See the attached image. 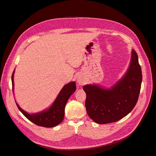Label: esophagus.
Wrapping results in <instances>:
<instances>
[{
	"label": "esophagus",
	"instance_id": "34e87169",
	"mask_svg": "<svg viewBox=\"0 0 156 156\" xmlns=\"http://www.w3.org/2000/svg\"><path fill=\"white\" fill-rule=\"evenodd\" d=\"M77 83L79 84H83L84 83V80L80 77H77Z\"/></svg>",
	"mask_w": 156,
	"mask_h": 156
}]
</instances>
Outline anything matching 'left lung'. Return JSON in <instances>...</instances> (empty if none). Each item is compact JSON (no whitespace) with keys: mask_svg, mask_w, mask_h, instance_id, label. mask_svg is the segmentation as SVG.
I'll return each instance as SVG.
<instances>
[{"mask_svg":"<svg viewBox=\"0 0 156 156\" xmlns=\"http://www.w3.org/2000/svg\"><path fill=\"white\" fill-rule=\"evenodd\" d=\"M142 79L137 54L132 50L127 72L111 89L92 84L83 87L87 94L85 107L90 118L98 124H104L116 122L128 115L138 101Z\"/></svg>","mask_w":156,"mask_h":156,"instance_id":"1","label":"left lung"}]
</instances>
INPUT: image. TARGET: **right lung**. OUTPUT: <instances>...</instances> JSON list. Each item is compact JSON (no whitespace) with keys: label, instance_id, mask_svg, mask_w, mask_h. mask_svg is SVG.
I'll list each match as a JSON object with an SVG mask.
<instances>
[{"label":"right lung","instance_id":"right-lung-1","mask_svg":"<svg viewBox=\"0 0 156 156\" xmlns=\"http://www.w3.org/2000/svg\"><path fill=\"white\" fill-rule=\"evenodd\" d=\"M13 73L12 75V90L13 91ZM76 90V84L75 82H71L63 87L56 98V100L53 104L49 108L44 112L37 113L35 115H29L27 112L23 111L22 108L16 105L20 111L23 113L27 119H29L33 123L37 126L52 127L58 125L62 122L64 117V109L66 104L68 100L71 95Z\"/></svg>","mask_w":156,"mask_h":156}]
</instances>
